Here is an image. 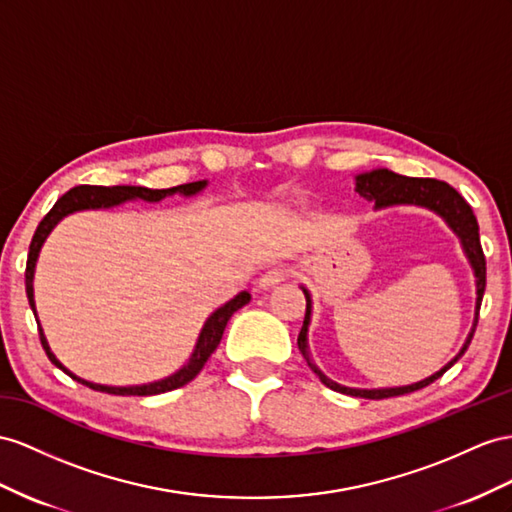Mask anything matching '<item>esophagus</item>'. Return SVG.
<instances>
[{
	"instance_id": "1",
	"label": "esophagus",
	"mask_w": 512,
	"mask_h": 512,
	"mask_svg": "<svg viewBox=\"0 0 512 512\" xmlns=\"http://www.w3.org/2000/svg\"><path fill=\"white\" fill-rule=\"evenodd\" d=\"M285 277H287L285 268H274V270H268L264 277L259 279L257 285H259V290L268 292V290H274V287H279L285 281Z\"/></svg>"
}]
</instances>
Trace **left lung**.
<instances>
[{
	"label": "left lung",
	"mask_w": 512,
	"mask_h": 512,
	"mask_svg": "<svg viewBox=\"0 0 512 512\" xmlns=\"http://www.w3.org/2000/svg\"><path fill=\"white\" fill-rule=\"evenodd\" d=\"M355 190L363 196L365 201H374V209H387V207H396V205H415V207H426L430 212H435L439 218H443L445 225H448L458 240H461L463 253L469 261L471 270H474L476 277V313H474V324H471V331L465 339L463 348L456 352V357L450 359L443 368L435 374H430L424 381H417L413 385H402V387H381V389H359V387H346L331 381L316 363L311 359L309 352V324H311V313H313V300L311 292L303 285V292L307 298V313H305V322L303 329H300L298 335V348L303 352V357L311 372L316 374L320 381L339 393H346V396H355V398H368V400H383V398H393V396H402V393H411L422 389L430 383H435L443 372H448L452 365L465 355V350L471 342V337L476 333V324H478V313H480V303L484 296V287H487V261H484V253L480 246V233H478V220L471 212V207L467 201L458 194L452 186H448L445 181L437 179H419V177H404L393 173L389 168H374L368 170V173H359L355 177Z\"/></svg>",
	"instance_id": "1"
}]
</instances>
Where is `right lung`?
<instances>
[{"label":"right lung","mask_w":512,"mask_h":512,"mask_svg":"<svg viewBox=\"0 0 512 512\" xmlns=\"http://www.w3.org/2000/svg\"><path fill=\"white\" fill-rule=\"evenodd\" d=\"M207 188V179L203 181H192V183H183V186L177 188H168V190H151V188H142V186H112V188H103V186H77L73 190H69L67 194H62L60 199L56 201V205L49 209V214L41 220V225L36 227V233L30 244V253H28V266H25V294H28L30 307L34 311V318L38 324V335H41V344L47 352L49 361L60 368L64 374H69L73 381L82 383L95 391H103V393H114V396H157V393L164 391H173L179 389L183 385H188L192 378L203 370V365L207 363V359L212 357V352L218 348L222 333H225V326L229 322V318L233 316L235 311L242 309L244 305H248L251 300V294L248 292H240L238 296H233L229 303H225L222 307H218L212 316H209L203 324V329L199 333V339H196V346L192 350L190 359L181 365V368L170 374L166 378H160V381L153 383H144V385H129V387H112V385H99V383H90L86 378L75 376L71 370L64 368V365L56 359L54 352H51L47 337L43 333V326L38 322L36 316V303H34V272H36V261L38 255H41V248L45 244V240L49 238V233L56 229L58 222L62 218H67L75 212H88V209H110V207H119L127 201H147V203H160L164 201L166 196L173 194H181V196H196L199 192H203Z\"/></svg>","instance_id":"1"}]
</instances>
